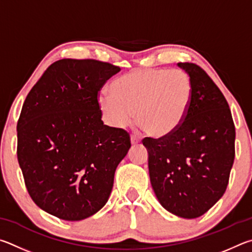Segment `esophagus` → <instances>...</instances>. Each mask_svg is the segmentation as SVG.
<instances>
[{"mask_svg": "<svg viewBox=\"0 0 252 252\" xmlns=\"http://www.w3.org/2000/svg\"><path fill=\"white\" fill-rule=\"evenodd\" d=\"M130 142H131V144H133V145H136V144H138L140 142V139H139L138 136L131 135L130 136Z\"/></svg>", "mask_w": 252, "mask_h": 252, "instance_id": "1", "label": "esophagus"}]
</instances>
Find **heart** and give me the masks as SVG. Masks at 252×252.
Segmentation results:
<instances>
[{"mask_svg": "<svg viewBox=\"0 0 252 252\" xmlns=\"http://www.w3.org/2000/svg\"><path fill=\"white\" fill-rule=\"evenodd\" d=\"M110 94L101 93L99 108L110 125L123 128L136 122L154 136L171 134L190 107L193 88L183 70L137 68L115 79Z\"/></svg>", "mask_w": 252, "mask_h": 252, "instance_id": "obj_1", "label": "heart"}]
</instances>
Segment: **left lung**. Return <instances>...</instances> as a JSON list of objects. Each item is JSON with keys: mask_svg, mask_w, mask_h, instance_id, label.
Returning a JSON list of instances; mask_svg holds the SVG:
<instances>
[{"mask_svg": "<svg viewBox=\"0 0 252 252\" xmlns=\"http://www.w3.org/2000/svg\"><path fill=\"white\" fill-rule=\"evenodd\" d=\"M193 88L185 121L171 134L145 137L151 183L169 213L193 219L226 191L235 160L236 129L221 91L200 66L178 63Z\"/></svg>", "mask_w": 252, "mask_h": 252, "instance_id": "1", "label": "left lung"}]
</instances>
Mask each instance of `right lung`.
I'll return each mask as SVG.
<instances>
[{
	"mask_svg": "<svg viewBox=\"0 0 252 252\" xmlns=\"http://www.w3.org/2000/svg\"><path fill=\"white\" fill-rule=\"evenodd\" d=\"M118 66L63 59L30 91L17 122V160L31 198L55 217L77 221L107 202L129 134L104 125L98 93Z\"/></svg>",
	"mask_w": 252,
	"mask_h": 252,
	"instance_id": "right-lung-1",
	"label": "right lung"
}]
</instances>
